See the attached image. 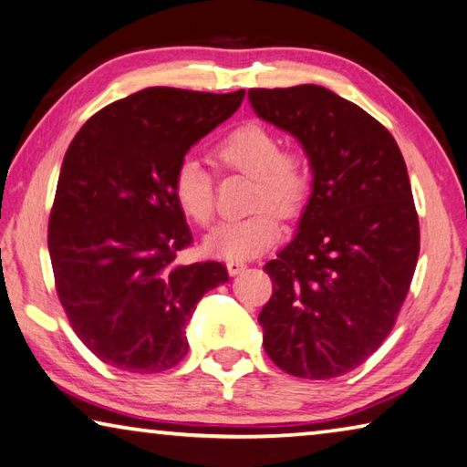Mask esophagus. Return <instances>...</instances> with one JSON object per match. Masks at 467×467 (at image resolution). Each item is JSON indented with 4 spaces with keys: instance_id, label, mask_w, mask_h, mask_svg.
Segmentation results:
<instances>
[{
    "instance_id": "obj_1",
    "label": "esophagus",
    "mask_w": 467,
    "mask_h": 467,
    "mask_svg": "<svg viewBox=\"0 0 467 467\" xmlns=\"http://www.w3.org/2000/svg\"><path fill=\"white\" fill-rule=\"evenodd\" d=\"M226 268H228V274H231V276H236V274H241L243 270L247 268V264L241 262V260H228Z\"/></svg>"
}]
</instances>
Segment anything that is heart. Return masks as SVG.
I'll return each mask as SVG.
<instances>
[{
	"mask_svg": "<svg viewBox=\"0 0 467 467\" xmlns=\"http://www.w3.org/2000/svg\"><path fill=\"white\" fill-rule=\"evenodd\" d=\"M280 137L260 122H245L212 147L220 170H234L254 179L249 216L226 220L205 239L207 254L224 260H249L280 239V218H295L312 193V168L299 150H280ZM172 195L182 216L195 226H210L216 213L213 176L195 160H182L172 176ZM275 211L272 213L271 210Z\"/></svg>",
	"mask_w": 467,
	"mask_h": 467,
	"instance_id": "obj_1",
	"label": "heart"
}]
</instances>
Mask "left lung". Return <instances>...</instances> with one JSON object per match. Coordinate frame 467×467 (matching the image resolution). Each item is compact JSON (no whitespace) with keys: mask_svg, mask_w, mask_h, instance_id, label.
Masks as SVG:
<instances>
[{"mask_svg":"<svg viewBox=\"0 0 467 467\" xmlns=\"http://www.w3.org/2000/svg\"><path fill=\"white\" fill-rule=\"evenodd\" d=\"M249 101L299 140L314 172L299 233L264 265V349L297 379H337L384 343L416 272L420 222L405 160L376 118L330 88H251Z\"/></svg>","mask_w":467,"mask_h":467,"instance_id":"1","label":"left lung"}]
</instances>
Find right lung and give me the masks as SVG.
<instances>
[{
    "label": "right lung",
    "instance_id": "right-lung-1",
    "mask_svg": "<svg viewBox=\"0 0 467 467\" xmlns=\"http://www.w3.org/2000/svg\"><path fill=\"white\" fill-rule=\"evenodd\" d=\"M245 91L150 87L109 103L72 139L47 247L70 327L103 364L158 374L187 355L197 301L228 272L176 264L193 241L172 195L191 147L239 109Z\"/></svg>",
    "mask_w": 467,
    "mask_h": 467
}]
</instances>
